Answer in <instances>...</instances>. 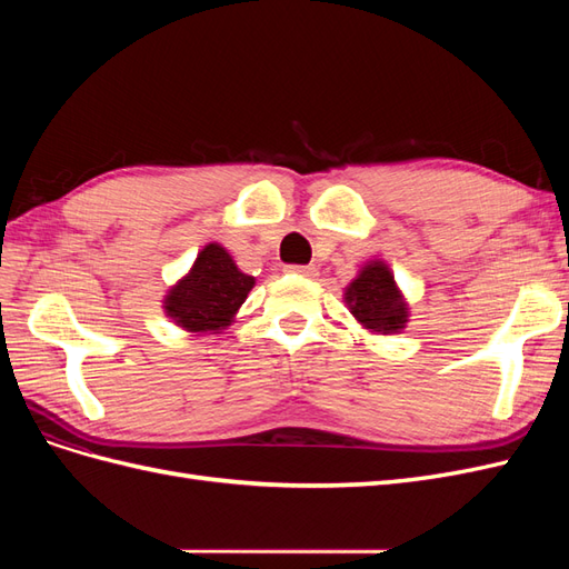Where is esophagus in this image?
<instances>
[{
    "label": "esophagus",
    "mask_w": 569,
    "mask_h": 569,
    "mask_svg": "<svg viewBox=\"0 0 569 569\" xmlns=\"http://www.w3.org/2000/svg\"><path fill=\"white\" fill-rule=\"evenodd\" d=\"M287 270L289 272H297V274H303V278H313V274L318 272L316 266H289Z\"/></svg>",
    "instance_id": "esophagus-1"
}]
</instances>
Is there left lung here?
Segmentation results:
<instances>
[{
    "label": "left lung",
    "mask_w": 569,
    "mask_h": 569,
    "mask_svg": "<svg viewBox=\"0 0 569 569\" xmlns=\"http://www.w3.org/2000/svg\"><path fill=\"white\" fill-rule=\"evenodd\" d=\"M347 303L351 306V313L375 332H399L408 318V308L385 263L363 268L347 289Z\"/></svg>",
    "instance_id": "left-lung-1"
}]
</instances>
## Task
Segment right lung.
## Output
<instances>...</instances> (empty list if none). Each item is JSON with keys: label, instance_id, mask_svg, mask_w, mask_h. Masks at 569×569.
Wrapping results in <instances>:
<instances>
[{"label": "right lung", "instance_id": "1", "mask_svg": "<svg viewBox=\"0 0 569 569\" xmlns=\"http://www.w3.org/2000/svg\"><path fill=\"white\" fill-rule=\"evenodd\" d=\"M251 287V274L237 270L226 249L209 244L197 256L192 272L170 289L166 311L192 332L220 330L244 303Z\"/></svg>", "mask_w": 569, "mask_h": 569}]
</instances>
